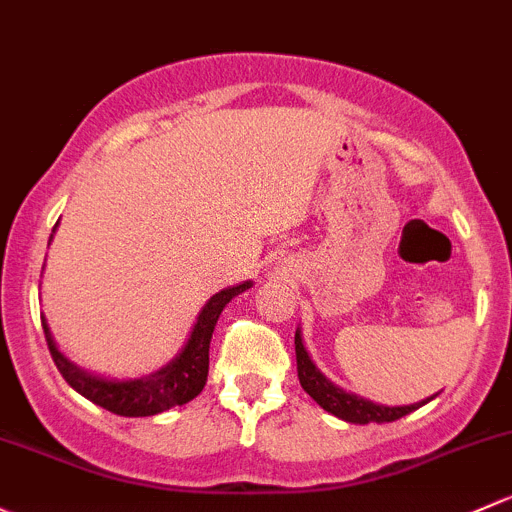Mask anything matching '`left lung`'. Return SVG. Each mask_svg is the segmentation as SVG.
Masks as SVG:
<instances>
[{
  "label": "left lung",
  "mask_w": 512,
  "mask_h": 512,
  "mask_svg": "<svg viewBox=\"0 0 512 512\" xmlns=\"http://www.w3.org/2000/svg\"><path fill=\"white\" fill-rule=\"evenodd\" d=\"M294 351H297V373H299V383L304 387L306 395L314 397L316 405H321L328 414L333 417L343 419V422L351 424H385V422H395V419L405 417L414 410H419L422 405H427L429 400H434L437 395L427 397L422 402H414V405H380V402L365 400V397L355 395V392L343 390L341 385L331 383L324 373L319 370V365L314 363L309 351L304 346V338H301V331L297 328L294 333Z\"/></svg>",
  "instance_id": "left-lung-1"
}]
</instances>
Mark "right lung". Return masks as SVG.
<instances>
[{"mask_svg":"<svg viewBox=\"0 0 512 512\" xmlns=\"http://www.w3.org/2000/svg\"><path fill=\"white\" fill-rule=\"evenodd\" d=\"M53 233H56V228H53ZM250 287L252 282H240L235 287H225L218 294H213L201 309V314H198L196 324L191 328V336H188L186 346L181 348L179 355L171 363H166L164 368L142 375V378H107V375L80 368L66 353L58 351L51 328L46 324V316H41V326L43 333H46L53 363H56V368L61 370L66 383L75 392H80L85 400L95 402L102 410L120 414V417H152V414L171 410V407L186 405L206 387L208 348H211L215 324H218L220 314L230 304V299L238 297Z\"/></svg>","mask_w":512,"mask_h":512,"instance_id":"1","label":"right lung"}]
</instances>
